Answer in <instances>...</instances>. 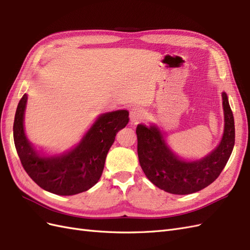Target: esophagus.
Listing matches in <instances>:
<instances>
[{
	"instance_id": "1",
	"label": "esophagus",
	"mask_w": 250,
	"mask_h": 250,
	"mask_svg": "<svg viewBox=\"0 0 250 250\" xmlns=\"http://www.w3.org/2000/svg\"><path fill=\"white\" fill-rule=\"evenodd\" d=\"M144 119V111L139 107H134L130 111V120L132 123H138Z\"/></svg>"
}]
</instances>
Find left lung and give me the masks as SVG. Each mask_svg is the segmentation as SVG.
I'll use <instances>...</instances> for the list:
<instances>
[{
	"instance_id": "1",
	"label": "left lung",
	"mask_w": 250,
	"mask_h": 250,
	"mask_svg": "<svg viewBox=\"0 0 250 250\" xmlns=\"http://www.w3.org/2000/svg\"><path fill=\"white\" fill-rule=\"evenodd\" d=\"M224 131L221 142L199 161L187 162L172 152L160 128L139 124L138 155L147 178L157 188L176 195H187L207 188L218 178L232 152L234 122L228 95L222 93Z\"/></svg>"
}]
</instances>
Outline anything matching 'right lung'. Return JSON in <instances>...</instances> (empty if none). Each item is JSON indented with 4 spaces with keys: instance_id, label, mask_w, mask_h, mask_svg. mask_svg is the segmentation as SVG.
I'll use <instances>...</instances> for the list:
<instances>
[{
    "instance_id": "obj_1",
    "label": "right lung",
    "mask_w": 250,
    "mask_h": 250,
    "mask_svg": "<svg viewBox=\"0 0 250 250\" xmlns=\"http://www.w3.org/2000/svg\"><path fill=\"white\" fill-rule=\"evenodd\" d=\"M27 99L25 94L19 102L13 123V140L28 175L43 190L56 195H75L94 187L102 175L105 158L116 134L129 121V112L116 110L102 113L76 147L62 155L42 156L25 134Z\"/></svg>"
}]
</instances>
